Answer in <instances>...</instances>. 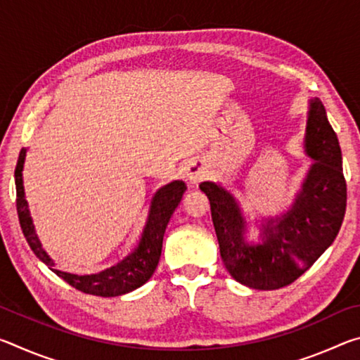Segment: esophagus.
I'll list each match as a JSON object with an SVG mask.
<instances>
[{"label":"esophagus","instance_id":"1","mask_svg":"<svg viewBox=\"0 0 360 360\" xmlns=\"http://www.w3.org/2000/svg\"><path fill=\"white\" fill-rule=\"evenodd\" d=\"M206 173H208L206 172V167L198 160H193L186 167V176H187V179L192 182V184H197V182L203 181Z\"/></svg>","mask_w":360,"mask_h":360}]
</instances>
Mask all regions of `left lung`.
I'll list each match as a JSON object with an SVG mask.
<instances>
[{
  "label": "left lung",
  "instance_id": "8db88e82",
  "mask_svg": "<svg viewBox=\"0 0 360 360\" xmlns=\"http://www.w3.org/2000/svg\"><path fill=\"white\" fill-rule=\"evenodd\" d=\"M304 146L314 163L302 192L283 217L266 219L257 245L245 241L246 222L233 197L214 182L200 184L211 203L225 268L248 288H285L300 278L337 238L346 211V179L337 133L318 98L309 103Z\"/></svg>",
  "mask_w": 360,
  "mask_h": 360
}]
</instances>
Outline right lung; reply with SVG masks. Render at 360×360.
Returning <instances> with one entry per match:
<instances>
[{"mask_svg":"<svg viewBox=\"0 0 360 360\" xmlns=\"http://www.w3.org/2000/svg\"><path fill=\"white\" fill-rule=\"evenodd\" d=\"M23 162H25V149L20 150L19 160L15 165V191H17V214H19L20 227L23 235H25L27 243L32 248L36 257L44 262L51 270L60 276L63 281L68 283L72 288L90 295L100 297H115L131 292L149 281V278L154 275L155 268L158 265L162 255L163 235H165L167 225L172 219L174 210L182 198V193L186 191V184L182 181H173L162 187L154 198H152L148 222L144 225L143 235L135 251L127 255L124 260H120L117 265L106 268L95 275H71L53 268V262L42 249L38 236L34 233V227L30 217L28 205L25 200V192H23V179L22 169Z\"/></svg>","mask_w":360,"mask_h":360,"instance_id":"right-lung-1","label":"right lung"}]
</instances>
